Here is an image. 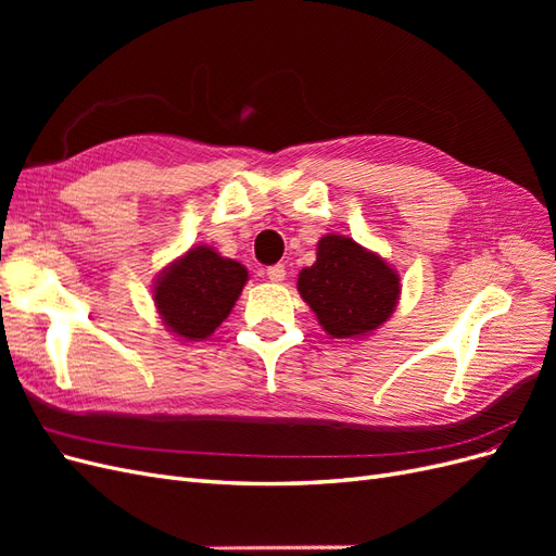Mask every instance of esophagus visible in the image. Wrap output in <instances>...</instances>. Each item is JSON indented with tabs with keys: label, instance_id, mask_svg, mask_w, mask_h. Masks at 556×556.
<instances>
[{
	"label": "esophagus",
	"instance_id": "esophagus-1",
	"mask_svg": "<svg viewBox=\"0 0 556 556\" xmlns=\"http://www.w3.org/2000/svg\"><path fill=\"white\" fill-rule=\"evenodd\" d=\"M266 276H268V280H271V282H280V280H285V266H282V264L268 266V268H266Z\"/></svg>",
	"mask_w": 556,
	"mask_h": 556
}]
</instances>
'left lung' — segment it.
<instances>
[{
  "label": "left lung",
  "instance_id": "left-lung-1",
  "mask_svg": "<svg viewBox=\"0 0 556 556\" xmlns=\"http://www.w3.org/2000/svg\"><path fill=\"white\" fill-rule=\"evenodd\" d=\"M296 288L329 336L359 339L390 319L401 282L376 252L327 233L317 243L315 264L301 268Z\"/></svg>",
  "mask_w": 556,
  "mask_h": 556
}]
</instances>
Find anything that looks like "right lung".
Returning a JSON list of instances; mask_svg holds the SVG:
<instances>
[{
	"label": "right lung",
	"instance_id": "right-lung-1",
	"mask_svg": "<svg viewBox=\"0 0 556 556\" xmlns=\"http://www.w3.org/2000/svg\"><path fill=\"white\" fill-rule=\"evenodd\" d=\"M245 280L243 264L197 245L157 278L153 299L166 329L182 341H201L223 325Z\"/></svg>",
	"mask_w": 556,
	"mask_h": 556
}]
</instances>
